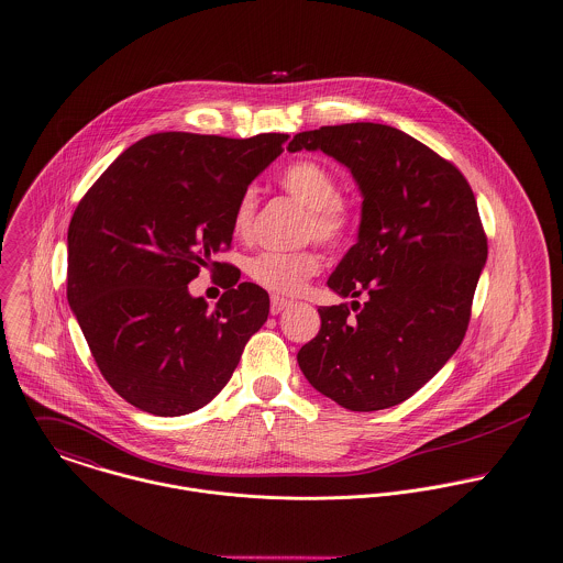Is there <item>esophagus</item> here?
<instances>
[{"label":"esophagus","instance_id":"34e87169","mask_svg":"<svg viewBox=\"0 0 563 563\" xmlns=\"http://www.w3.org/2000/svg\"><path fill=\"white\" fill-rule=\"evenodd\" d=\"M289 307H291V300L280 298V296H274V298H272V307H269V311H272V316H278V313H283L285 309H289Z\"/></svg>","mask_w":563,"mask_h":563}]
</instances>
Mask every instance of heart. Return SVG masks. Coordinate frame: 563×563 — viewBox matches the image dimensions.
Returning <instances> with one entry per match:
<instances>
[{"label": "heart", "mask_w": 563, "mask_h": 563, "mask_svg": "<svg viewBox=\"0 0 563 563\" xmlns=\"http://www.w3.org/2000/svg\"><path fill=\"white\" fill-rule=\"evenodd\" d=\"M283 189L305 205V236L320 239L322 243L338 245L345 241L354 225V211L347 200L339 196L335 174L313 158H298L280 172ZM256 216V191L252 187L243 189L232 209V230L236 236H247L252 232ZM322 267V258L316 250L298 252H261L247 263L250 278L280 296L298 294L309 278H313Z\"/></svg>", "instance_id": "heart-1"}]
</instances>
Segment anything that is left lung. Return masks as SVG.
Segmentation results:
<instances>
[{
	"mask_svg": "<svg viewBox=\"0 0 563 563\" xmlns=\"http://www.w3.org/2000/svg\"><path fill=\"white\" fill-rule=\"evenodd\" d=\"M289 152H324L363 196L356 243L329 287L365 296L355 311L320 307V333L298 352L307 380L350 411L411 398L456 352L470 322L487 236L463 174L407 132L383 123L298 132Z\"/></svg>",
	"mask_w": 563,
	"mask_h": 563,
	"instance_id": "left-lung-1",
	"label": "left lung"
}]
</instances>
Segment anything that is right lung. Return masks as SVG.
Segmentation results:
<instances>
[{
  "instance_id": "1",
  "label": "right lung",
  "mask_w": 563,
  "mask_h": 563,
  "mask_svg": "<svg viewBox=\"0 0 563 563\" xmlns=\"http://www.w3.org/2000/svg\"><path fill=\"white\" fill-rule=\"evenodd\" d=\"M287 134L252 139L161 132L130 145L80 200L69 232L67 300L114 391L174 418L209 405L267 320L269 296L225 274L209 309L189 294L232 241L243 189L283 152Z\"/></svg>"
}]
</instances>
